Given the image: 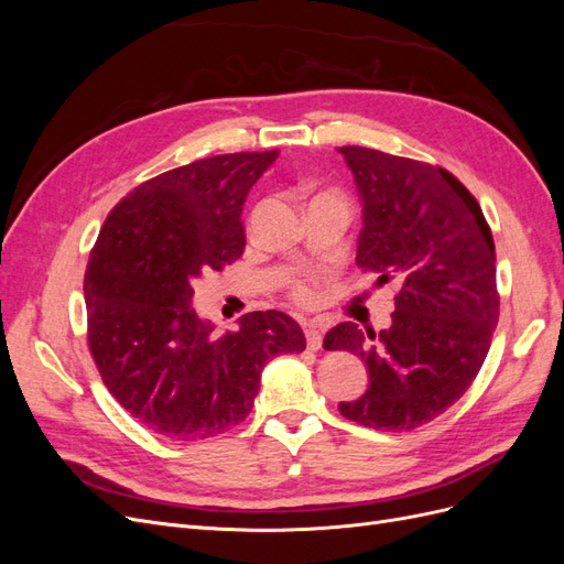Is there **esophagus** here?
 I'll use <instances>...</instances> for the list:
<instances>
[{
    "label": "esophagus",
    "mask_w": 564,
    "mask_h": 564,
    "mask_svg": "<svg viewBox=\"0 0 564 564\" xmlns=\"http://www.w3.org/2000/svg\"><path fill=\"white\" fill-rule=\"evenodd\" d=\"M322 336H324V324L319 319L305 322V344H308L311 350H319Z\"/></svg>",
    "instance_id": "obj_1"
}]
</instances>
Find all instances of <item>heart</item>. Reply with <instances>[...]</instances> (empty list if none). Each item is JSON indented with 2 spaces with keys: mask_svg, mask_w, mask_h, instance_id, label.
<instances>
[{
  "mask_svg": "<svg viewBox=\"0 0 564 564\" xmlns=\"http://www.w3.org/2000/svg\"><path fill=\"white\" fill-rule=\"evenodd\" d=\"M294 296L299 299V301H311L313 299V292H311V286L308 284H296L294 286Z\"/></svg>",
  "mask_w": 564,
  "mask_h": 564,
  "instance_id": "obj_1",
  "label": "heart"
}]
</instances>
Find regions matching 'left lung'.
Returning <instances> with one entry per match:
<instances>
[{"mask_svg":"<svg viewBox=\"0 0 564 564\" xmlns=\"http://www.w3.org/2000/svg\"><path fill=\"white\" fill-rule=\"evenodd\" d=\"M362 202L357 265L395 280L379 334L340 322L324 350L360 355L369 388L338 412L377 431H414L447 412L480 371L499 322L494 240L480 204L440 166L381 150L338 148Z\"/></svg>","mask_w":564,"mask_h":564,"instance_id":"1","label":"left lung"}]
</instances>
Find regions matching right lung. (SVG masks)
Listing matches in <instances>:
<instances>
[{
    "label": "right lung",
    "instance_id": "1",
    "mask_svg": "<svg viewBox=\"0 0 564 564\" xmlns=\"http://www.w3.org/2000/svg\"><path fill=\"white\" fill-rule=\"evenodd\" d=\"M278 150L235 152L141 183L106 218L84 272L89 348L127 412L164 437L204 440L247 419L270 357L301 352L299 322L256 311L216 336L195 282L245 249L242 207Z\"/></svg>",
    "mask_w": 564,
    "mask_h": 564
}]
</instances>
